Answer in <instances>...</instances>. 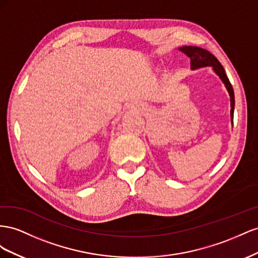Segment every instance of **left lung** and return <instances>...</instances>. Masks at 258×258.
Here are the masks:
<instances>
[{"label":"left lung","instance_id":"1","mask_svg":"<svg viewBox=\"0 0 258 258\" xmlns=\"http://www.w3.org/2000/svg\"><path fill=\"white\" fill-rule=\"evenodd\" d=\"M179 50L182 51L183 54H186L190 58V64H191V69L195 70L198 68H202V67H212L216 75L220 78V80L223 81V83L225 84L228 93H229L230 96V116H231V123L233 124V110H234V93H233V88L230 83L229 79H228L225 69L223 68V66L220 64L217 58L211 54L209 50L198 47V46H182L179 47Z\"/></svg>","mask_w":258,"mask_h":258}]
</instances>
